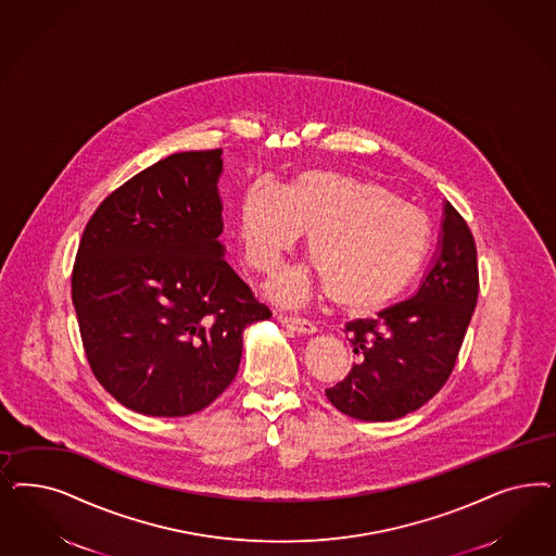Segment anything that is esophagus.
Listing matches in <instances>:
<instances>
[{"instance_id":"1","label":"esophagus","mask_w":556,"mask_h":556,"mask_svg":"<svg viewBox=\"0 0 556 556\" xmlns=\"http://www.w3.org/2000/svg\"><path fill=\"white\" fill-rule=\"evenodd\" d=\"M278 321L282 323L288 329L296 331V333H303V336H311L317 331V327L306 319L301 317H290V315H278Z\"/></svg>"}]
</instances>
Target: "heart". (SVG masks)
<instances>
[{
  "label": "heart",
  "mask_w": 556,
  "mask_h": 556,
  "mask_svg": "<svg viewBox=\"0 0 556 556\" xmlns=\"http://www.w3.org/2000/svg\"><path fill=\"white\" fill-rule=\"evenodd\" d=\"M303 233L329 299L366 313L412 285L428 253L430 220L387 188L333 169H305L287 188L255 179L239 206V239L251 266L276 268ZM271 290L296 301L306 285L299 274H285Z\"/></svg>",
  "instance_id": "heart-1"
}]
</instances>
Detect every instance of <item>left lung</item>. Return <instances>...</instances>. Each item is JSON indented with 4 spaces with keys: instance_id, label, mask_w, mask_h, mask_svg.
Wrapping results in <instances>:
<instances>
[{
    "instance_id": "left-lung-1",
    "label": "left lung",
    "mask_w": 556,
    "mask_h": 556,
    "mask_svg": "<svg viewBox=\"0 0 556 556\" xmlns=\"http://www.w3.org/2000/svg\"><path fill=\"white\" fill-rule=\"evenodd\" d=\"M477 296L475 239L446 200L438 251L417 292L377 319L345 325L358 359L325 391L331 405L359 421H393L417 412L452 375Z\"/></svg>"
}]
</instances>
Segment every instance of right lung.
Returning <instances> with one entry per match:
<instances>
[{
    "mask_svg": "<svg viewBox=\"0 0 556 556\" xmlns=\"http://www.w3.org/2000/svg\"><path fill=\"white\" fill-rule=\"evenodd\" d=\"M223 149L174 153L91 215L72 276L84 350L121 405L153 417L208 407L237 377L243 329L271 317L225 262Z\"/></svg>",
    "mask_w": 556,
    "mask_h": 556,
    "instance_id": "add662e5",
    "label": "right lung"
}]
</instances>
